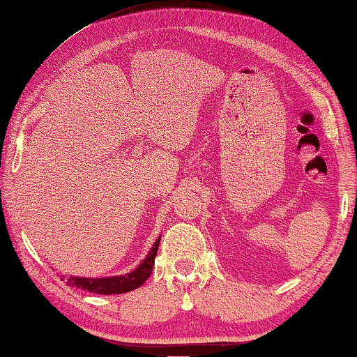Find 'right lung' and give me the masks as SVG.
<instances>
[{"mask_svg":"<svg viewBox=\"0 0 357 357\" xmlns=\"http://www.w3.org/2000/svg\"><path fill=\"white\" fill-rule=\"evenodd\" d=\"M159 242H160V237L154 242V245L151 246V250L148 251V255L144 261L126 275L105 276V278L70 276L67 280V284L71 287L87 290L98 295H119V294H126V291L139 289L142 284L151 276V271L154 267V259H156V255H158ZM61 276L63 280V275Z\"/></svg>","mask_w":357,"mask_h":357,"instance_id":"add662e5","label":"right lung"}]
</instances>
